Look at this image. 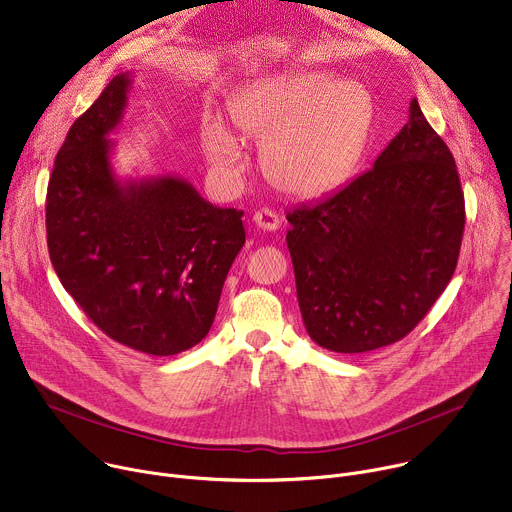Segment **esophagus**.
<instances>
[{
    "instance_id": "34e87169",
    "label": "esophagus",
    "mask_w": 512,
    "mask_h": 512,
    "mask_svg": "<svg viewBox=\"0 0 512 512\" xmlns=\"http://www.w3.org/2000/svg\"><path fill=\"white\" fill-rule=\"evenodd\" d=\"M253 223L261 231H277L279 229V216L269 208H261L253 214Z\"/></svg>"
}]
</instances>
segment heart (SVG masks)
<instances>
[{
    "label": "heart",
    "mask_w": 512,
    "mask_h": 512,
    "mask_svg": "<svg viewBox=\"0 0 512 512\" xmlns=\"http://www.w3.org/2000/svg\"><path fill=\"white\" fill-rule=\"evenodd\" d=\"M235 127L261 141V168L281 192L316 198L348 180L360 162L373 125V101L360 85L328 70H289L255 81L231 103ZM208 164L227 178L243 172L241 139L223 117L202 127Z\"/></svg>",
    "instance_id": "obj_1"
}]
</instances>
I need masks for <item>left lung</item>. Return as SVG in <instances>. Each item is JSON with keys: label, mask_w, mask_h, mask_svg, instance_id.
Instances as JSON below:
<instances>
[{"label": "left lung", "mask_w": 512, "mask_h": 512, "mask_svg": "<svg viewBox=\"0 0 512 512\" xmlns=\"http://www.w3.org/2000/svg\"><path fill=\"white\" fill-rule=\"evenodd\" d=\"M287 221L310 338L344 354L389 346L454 275L464 235L454 156L411 99L409 121L369 172L287 212Z\"/></svg>", "instance_id": "left-lung-1"}]
</instances>
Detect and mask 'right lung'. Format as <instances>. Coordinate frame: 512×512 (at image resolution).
Masks as SVG:
<instances>
[{"label": "right lung", "instance_id": "right-lung-1", "mask_svg": "<svg viewBox=\"0 0 512 512\" xmlns=\"http://www.w3.org/2000/svg\"><path fill=\"white\" fill-rule=\"evenodd\" d=\"M131 70L75 121L46 194L48 253L83 312L115 342L170 356L210 330L245 245L241 210L214 206L178 174L119 176L113 166Z\"/></svg>", "mask_w": 512, "mask_h": 512}]
</instances>
